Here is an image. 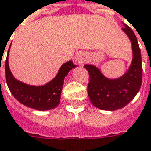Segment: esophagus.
<instances>
[{
    "label": "esophagus",
    "instance_id": "esophagus-1",
    "mask_svg": "<svg viewBox=\"0 0 151 151\" xmlns=\"http://www.w3.org/2000/svg\"><path fill=\"white\" fill-rule=\"evenodd\" d=\"M77 60H78V61H79V63H80V64H81V63H83V62H84V58H82V57H81V56H79L78 58H77Z\"/></svg>",
    "mask_w": 151,
    "mask_h": 151
}]
</instances>
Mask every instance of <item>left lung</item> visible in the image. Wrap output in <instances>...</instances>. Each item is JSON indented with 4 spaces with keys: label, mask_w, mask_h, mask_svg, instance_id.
<instances>
[{
    "label": "left lung",
    "mask_w": 151,
    "mask_h": 151,
    "mask_svg": "<svg viewBox=\"0 0 151 151\" xmlns=\"http://www.w3.org/2000/svg\"><path fill=\"white\" fill-rule=\"evenodd\" d=\"M123 31L132 44L133 60L128 71L118 79L105 77L95 65H85L89 72L87 92L94 107L101 110L114 111L125 107L136 96L142 83V61L140 49L133 30L124 24Z\"/></svg>",
    "instance_id": "obj_1"
}]
</instances>
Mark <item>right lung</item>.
I'll list each match as a JSON object with an SVG mask.
<instances>
[{"label": "right lung", "instance_id": "right-lung-1", "mask_svg": "<svg viewBox=\"0 0 151 151\" xmlns=\"http://www.w3.org/2000/svg\"><path fill=\"white\" fill-rule=\"evenodd\" d=\"M8 55L6 60V80L11 93L22 104L36 110H50L56 107L60 101L64 79L70 70L76 66L72 61L62 65L57 76L44 86H30L15 79L9 69ZM1 70V65H0Z\"/></svg>", "mask_w": 151, "mask_h": 151}]
</instances>
